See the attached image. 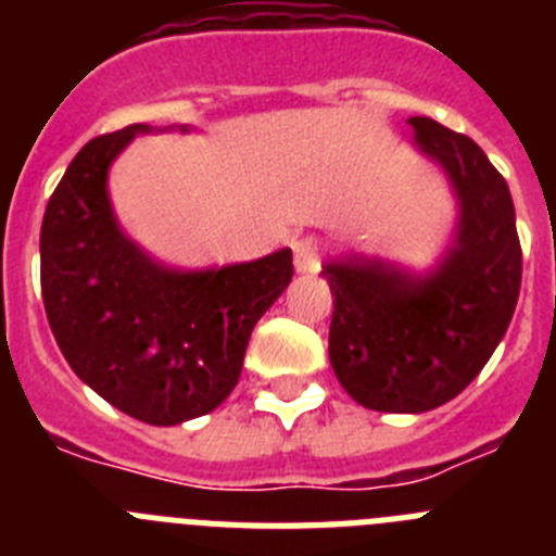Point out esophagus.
<instances>
[{"label":"esophagus","instance_id":"obj_1","mask_svg":"<svg viewBox=\"0 0 556 556\" xmlns=\"http://www.w3.org/2000/svg\"><path fill=\"white\" fill-rule=\"evenodd\" d=\"M294 250V267L298 273H314V269L320 267V242L314 239V236H303V239H294L292 242Z\"/></svg>","mask_w":556,"mask_h":556}]
</instances>
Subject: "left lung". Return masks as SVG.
Returning <instances> with one entry per match:
<instances>
[{
    "label": "left lung",
    "instance_id": "obj_1",
    "mask_svg": "<svg viewBox=\"0 0 556 556\" xmlns=\"http://www.w3.org/2000/svg\"><path fill=\"white\" fill-rule=\"evenodd\" d=\"M409 125L459 200L454 244L426 275L356 258L323 267L339 384L356 404L395 415L448 404L479 376L507 333L523 269L513 194L484 150L429 116Z\"/></svg>",
    "mask_w": 556,
    "mask_h": 556
}]
</instances>
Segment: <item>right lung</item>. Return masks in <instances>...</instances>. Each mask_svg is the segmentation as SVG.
Here are the masks:
<instances>
[{
  "label": "right lung",
  "mask_w": 556,
  "mask_h": 556,
  "mask_svg": "<svg viewBox=\"0 0 556 556\" xmlns=\"http://www.w3.org/2000/svg\"><path fill=\"white\" fill-rule=\"evenodd\" d=\"M150 130L97 136L68 164L43 214L41 294L58 348L97 395L178 426L233 392L255 323L292 281V250L200 273L152 262L122 233L105 186L113 159Z\"/></svg>",
  "instance_id": "right-lung-1"
}]
</instances>
